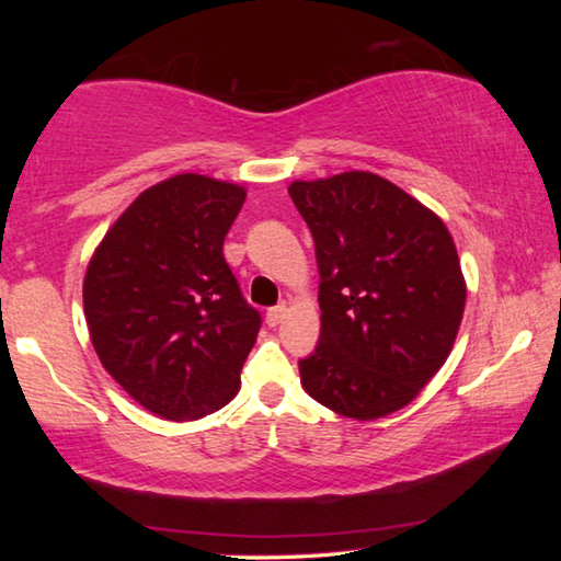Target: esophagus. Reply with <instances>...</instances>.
Instances as JSON below:
<instances>
[{
  "instance_id": "34e87169",
  "label": "esophagus",
  "mask_w": 561,
  "mask_h": 561,
  "mask_svg": "<svg viewBox=\"0 0 561 561\" xmlns=\"http://www.w3.org/2000/svg\"><path fill=\"white\" fill-rule=\"evenodd\" d=\"M284 317H287V304H279V307H274V309L267 311V324L277 327V324H282Z\"/></svg>"
}]
</instances>
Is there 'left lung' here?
Listing matches in <instances>:
<instances>
[{
    "label": "left lung",
    "instance_id": "1",
    "mask_svg": "<svg viewBox=\"0 0 561 561\" xmlns=\"http://www.w3.org/2000/svg\"><path fill=\"white\" fill-rule=\"evenodd\" d=\"M319 264L321 339L301 386L331 411L376 421L440 371L458 336L465 277L438 215L391 180L348 170L294 180Z\"/></svg>",
    "mask_w": 561,
    "mask_h": 561
}]
</instances>
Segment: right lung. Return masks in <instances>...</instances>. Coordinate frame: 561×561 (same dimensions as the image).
Instances as JSON below:
<instances>
[{
	"mask_svg": "<svg viewBox=\"0 0 561 561\" xmlns=\"http://www.w3.org/2000/svg\"><path fill=\"white\" fill-rule=\"evenodd\" d=\"M247 190L197 173L148 187L103 234L83 314L103 368L146 411L197 421L240 391L262 319L222 244Z\"/></svg>",
	"mask_w": 561,
	"mask_h": 561,
	"instance_id": "right-lung-1",
	"label": "right lung"
}]
</instances>
